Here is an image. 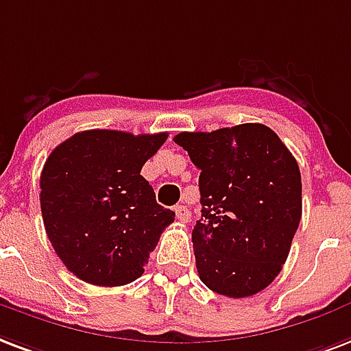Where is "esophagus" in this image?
<instances>
[{
	"instance_id": "obj_1",
	"label": "esophagus",
	"mask_w": 351,
	"mask_h": 351,
	"mask_svg": "<svg viewBox=\"0 0 351 351\" xmlns=\"http://www.w3.org/2000/svg\"><path fill=\"white\" fill-rule=\"evenodd\" d=\"M175 213L176 219H178L180 223H189V221H191V213H189V210H187L186 206H175Z\"/></svg>"
}]
</instances>
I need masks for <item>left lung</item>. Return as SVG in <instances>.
<instances>
[{
    "label": "left lung",
    "instance_id": "left-lung-1",
    "mask_svg": "<svg viewBox=\"0 0 351 351\" xmlns=\"http://www.w3.org/2000/svg\"><path fill=\"white\" fill-rule=\"evenodd\" d=\"M200 169L202 217L191 234L206 287L247 298L280 274L302 217V176L278 134L261 123L180 132Z\"/></svg>",
    "mask_w": 351,
    "mask_h": 351
}]
</instances>
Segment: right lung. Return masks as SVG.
<instances>
[{
  "label": "right lung",
  "instance_id": "add662e5",
  "mask_svg": "<svg viewBox=\"0 0 351 351\" xmlns=\"http://www.w3.org/2000/svg\"><path fill=\"white\" fill-rule=\"evenodd\" d=\"M167 132L84 130L55 147L40 175V208L51 245L82 282L117 287L143 274L175 221L140 175Z\"/></svg>",
  "mask_w": 351,
  "mask_h": 351
}]
</instances>
